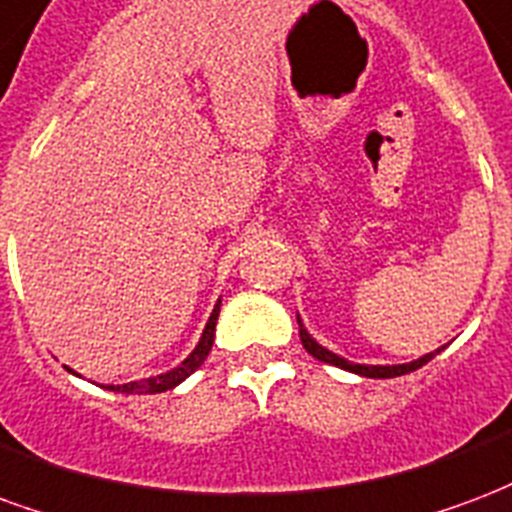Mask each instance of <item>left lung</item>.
Returning a JSON list of instances; mask_svg holds the SVG:
<instances>
[{"mask_svg": "<svg viewBox=\"0 0 512 512\" xmlns=\"http://www.w3.org/2000/svg\"><path fill=\"white\" fill-rule=\"evenodd\" d=\"M298 325H301V320H298ZM298 336H301V344L306 347V352L309 355H314L317 361H323V363H331V366H339V369H347V372H355V374H361V377H374V380H388V377H401V374H410L415 372V369H420L423 363H429L434 355H437L439 350L429 352V355H423V358H418V361H412V363H399V366H363V363H350V361H344V358H339L336 352L331 350H325L323 344H317L309 336V331H306L304 325L298 328Z\"/></svg>", "mask_w": 512, "mask_h": 512, "instance_id": "obj_1", "label": "left lung"}]
</instances>
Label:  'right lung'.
<instances>
[{"mask_svg": "<svg viewBox=\"0 0 512 512\" xmlns=\"http://www.w3.org/2000/svg\"><path fill=\"white\" fill-rule=\"evenodd\" d=\"M217 317H219V301L214 306V312L208 317L206 328H203V336L195 350L189 352V358L176 369H170L165 374H157V377H149V380H138V382H124V385H111L108 391H119V393H165L170 388H176L179 382H184L189 374L203 366V361L208 358L211 352V344H214V328H217Z\"/></svg>", "mask_w": 512, "mask_h": 512, "instance_id": "obj_1", "label": "right lung"}]
</instances>
